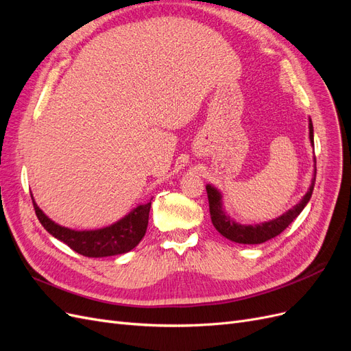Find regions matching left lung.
<instances>
[{
	"label": "left lung",
	"instance_id": "8db88e82",
	"mask_svg": "<svg viewBox=\"0 0 351 351\" xmlns=\"http://www.w3.org/2000/svg\"><path fill=\"white\" fill-rule=\"evenodd\" d=\"M309 139L313 146V124L311 120H309ZM313 162H315V173L312 178V184L309 190H307V193L303 196V199L290 210H287L281 217L268 222H262V224H254V226L239 224V222L232 219L224 210V208H222V196L219 193V190H217L214 186L208 184L206 193L209 200V212H210L212 224H214V227L217 228L219 234H222L231 241L241 243V244H261L274 237H277L291 224L297 217L300 215V212L304 209L307 202H309L312 197L315 180H316V158L315 156H313Z\"/></svg>",
	"mask_w": 351,
	"mask_h": 351
}]
</instances>
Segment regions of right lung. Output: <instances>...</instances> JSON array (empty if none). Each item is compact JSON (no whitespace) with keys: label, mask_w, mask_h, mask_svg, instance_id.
Here are the masks:
<instances>
[{"label":"right lung","mask_w":351,"mask_h":351,"mask_svg":"<svg viewBox=\"0 0 351 351\" xmlns=\"http://www.w3.org/2000/svg\"><path fill=\"white\" fill-rule=\"evenodd\" d=\"M32 202H34L39 222L49 234L88 258L114 256V254H123L134 249L145 236L151 210V202H147L145 205L136 206L130 214L108 227L77 231L56 224L39 209L34 196H32Z\"/></svg>","instance_id":"right-lung-1"}]
</instances>
